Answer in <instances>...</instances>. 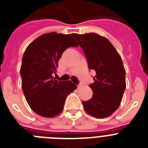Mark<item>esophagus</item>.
<instances>
[{
	"mask_svg": "<svg viewBox=\"0 0 148 148\" xmlns=\"http://www.w3.org/2000/svg\"><path fill=\"white\" fill-rule=\"evenodd\" d=\"M78 86V89H80V88H81V87H82V84H78V86Z\"/></svg>",
	"mask_w": 148,
	"mask_h": 148,
	"instance_id": "34e87169",
	"label": "esophagus"
}]
</instances>
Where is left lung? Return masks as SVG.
Wrapping results in <instances>:
<instances>
[{
  "mask_svg": "<svg viewBox=\"0 0 148 148\" xmlns=\"http://www.w3.org/2000/svg\"><path fill=\"white\" fill-rule=\"evenodd\" d=\"M86 56L89 69L95 71L92 98L83 101L86 113L102 119L120 106L126 87L125 70L120 54L104 36L95 33L73 34Z\"/></svg>",
  "mask_w": 148,
  "mask_h": 148,
  "instance_id": "1",
  "label": "left lung"
}]
</instances>
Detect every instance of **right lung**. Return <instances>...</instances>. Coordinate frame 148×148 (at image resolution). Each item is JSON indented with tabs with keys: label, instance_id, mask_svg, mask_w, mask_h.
<instances>
[{
	"label": "right lung",
	"instance_id": "add662e5",
	"mask_svg": "<svg viewBox=\"0 0 148 148\" xmlns=\"http://www.w3.org/2000/svg\"><path fill=\"white\" fill-rule=\"evenodd\" d=\"M72 35L45 34L34 40L24 52L20 67L22 89L31 108L44 117L59 115L67 96L77 88L70 81H58L52 76L64 51L78 46Z\"/></svg>",
	"mask_w": 148,
	"mask_h": 148
}]
</instances>
